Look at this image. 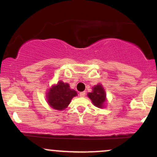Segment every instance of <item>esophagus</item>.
Listing matches in <instances>:
<instances>
[{
	"label": "esophagus",
	"mask_w": 157,
	"mask_h": 157,
	"mask_svg": "<svg viewBox=\"0 0 157 157\" xmlns=\"http://www.w3.org/2000/svg\"><path fill=\"white\" fill-rule=\"evenodd\" d=\"M80 96L81 97H84L85 96H86V92L85 91H82V92H80Z\"/></svg>",
	"instance_id": "34e87169"
}]
</instances>
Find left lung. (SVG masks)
<instances>
[{"instance_id":"8db88e82","label":"left lung","mask_w":157,"mask_h":157,"mask_svg":"<svg viewBox=\"0 0 157 157\" xmlns=\"http://www.w3.org/2000/svg\"><path fill=\"white\" fill-rule=\"evenodd\" d=\"M88 97L91 100L94 105L97 108H105L106 101V94L103 86L99 83L92 88V91L88 94Z\"/></svg>"}]
</instances>
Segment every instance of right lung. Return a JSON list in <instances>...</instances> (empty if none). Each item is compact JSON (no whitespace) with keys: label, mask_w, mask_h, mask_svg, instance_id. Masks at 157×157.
I'll list each match as a JSON object with an SVG mask.
<instances>
[{"label":"right lung","mask_w":157,"mask_h":157,"mask_svg":"<svg viewBox=\"0 0 157 157\" xmlns=\"http://www.w3.org/2000/svg\"><path fill=\"white\" fill-rule=\"evenodd\" d=\"M77 95V91L70 89L69 84L60 80L57 84L49 88L46 97L50 107L58 111H63L68 107L73 97Z\"/></svg>","instance_id":"1"}]
</instances>
